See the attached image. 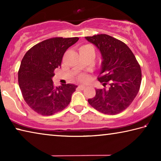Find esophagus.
<instances>
[{
  "label": "esophagus",
  "instance_id": "obj_1",
  "mask_svg": "<svg viewBox=\"0 0 161 161\" xmlns=\"http://www.w3.org/2000/svg\"><path fill=\"white\" fill-rule=\"evenodd\" d=\"M85 87H86V86H84V85H79L78 86V88L80 89H84Z\"/></svg>",
  "mask_w": 161,
  "mask_h": 161
}]
</instances>
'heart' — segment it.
<instances>
[{
	"label": "heart",
	"instance_id": "b5f03b06",
	"mask_svg": "<svg viewBox=\"0 0 161 161\" xmlns=\"http://www.w3.org/2000/svg\"><path fill=\"white\" fill-rule=\"evenodd\" d=\"M90 47L89 45H84L82 46V47H81L80 49L81 48H85V47ZM78 80L80 81H86L87 80H88V76H87L85 74H81L78 76Z\"/></svg>",
	"mask_w": 161,
	"mask_h": 161
}]
</instances>
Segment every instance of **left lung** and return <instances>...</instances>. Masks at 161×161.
<instances>
[{"instance_id": "1", "label": "left lung", "mask_w": 161, "mask_h": 161, "mask_svg": "<svg viewBox=\"0 0 161 161\" xmlns=\"http://www.w3.org/2000/svg\"><path fill=\"white\" fill-rule=\"evenodd\" d=\"M99 49L102 58L98 80L108 89H96V95L88 102L103 114H119L132 103L139 91L141 70L130 48L109 35L100 34L85 37Z\"/></svg>"}]
</instances>
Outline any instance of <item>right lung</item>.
<instances>
[{"label": "right lung", "instance_id": "obj_1", "mask_svg": "<svg viewBox=\"0 0 161 161\" xmlns=\"http://www.w3.org/2000/svg\"><path fill=\"white\" fill-rule=\"evenodd\" d=\"M78 37H54L35 45L27 52L18 71L23 99L35 112L50 116L66 108L77 86L64 84L54 87V70L60 67L64 54Z\"/></svg>", "mask_w": 161, "mask_h": 161}]
</instances>
